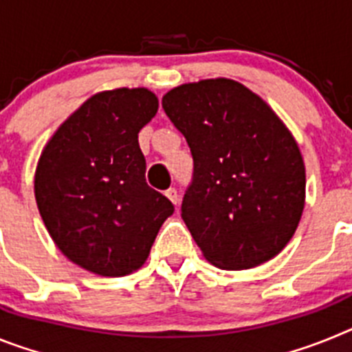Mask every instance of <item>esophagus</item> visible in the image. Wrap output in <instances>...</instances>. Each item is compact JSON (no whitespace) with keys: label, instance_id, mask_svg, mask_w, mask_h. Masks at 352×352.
<instances>
[{"label":"esophagus","instance_id":"obj_1","mask_svg":"<svg viewBox=\"0 0 352 352\" xmlns=\"http://www.w3.org/2000/svg\"><path fill=\"white\" fill-rule=\"evenodd\" d=\"M166 197L169 199V201L174 204V206H176V204L179 203V195H178V192L174 190V188H169V190H166Z\"/></svg>","mask_w":352,"mask_h":352}]
</instances>
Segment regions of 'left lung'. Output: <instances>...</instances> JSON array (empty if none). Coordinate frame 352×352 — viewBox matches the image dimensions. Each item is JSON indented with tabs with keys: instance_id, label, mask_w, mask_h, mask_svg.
Returning a JSON list of instances; mask_svg holds the SVG:
<instances>
[{
	"instance_id": "1",
	"label": "left lung",
	"mask_w": 352,
	"mask_h": 352,
	"mask_svg": "<svg viewBox=\"0 0 352 352\" xmlns=\"http://www.w3.org/2000/svg\"><path fill=\"white\" fill-rule=\"evenodd\" d=\"M162 107L194 157L182 219L206 261L248 270L280 254L301 220L307 185L284 121L257 93L226 77L176 86Z\"/></svg>"
}]
</instances>
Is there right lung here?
<instances>
[{"label": "right lung", "instance_id": "obj_1", "mask_svg": "<svg viewBox=\"0 0 352 352\" xmlns=\"http://www.w3.org/2000/svg\"><path fill=\"white\" fill-rule=\"evenodd\" d=\"M158 111L148 88L93 95L58 126L35 170L40 217L61 254L100 276H125L146 263L169 199L144 179L138 135Z\"/></svg>", "mask_w": 352, "mask_h": 352}]
</instances>
